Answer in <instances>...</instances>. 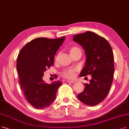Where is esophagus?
Returning <instances> with one entry per match:
<instances>
[{
  "label": "esophagus",
  "mask_w": 129,
  "mask_h": 129,
  "mask_svg": "<svg viewBox=\"0 0 129 129\" xmlns=\"http://www.w3.org/2000/svg\"><path fill=\"white\" fill-rule=\"evenodd\" d=\"M67 82H70V83L73 84V83H74V82H75L76 81L75 80H68Z\"/></svg>",
  "instance_id": "1"
}]
</instances>
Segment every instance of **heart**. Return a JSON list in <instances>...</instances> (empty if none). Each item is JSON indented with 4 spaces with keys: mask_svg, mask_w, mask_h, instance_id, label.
<instances>
[{
    "mask_svg": "<svg viewBox=\"0 0 129 129\" xmlns=\"http://www.w3.org/2000/svg\"><path fill=\"white\" fill-rule=\"evenodd\" d=\"M80 51V49L77 48L76 47H72L70 48V50H69V53L70 54H72L74 53H75L77 51ZM59 54H58L57 55H56L55 58V61L57 62L58 59H59ZM75 69H69L68 70H66L65 71H64L62 73V75L64 78H73L75 77Z\"/></svg>",
    "mask_w": 129,
    "mask_h": 129,
    "instance_id": "1",
    "label": "heart"
}]
</instances>
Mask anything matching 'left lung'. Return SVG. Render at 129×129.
Returning a JSON list of instances; mask_svg holds the SVG:
<instances>
[{"mask_svg":"<svg viewBox=\"0 0 129 129\" xmlns=\"http://www.w3.org/2000/svg\"><path fill=\"white\" fill-rule=\"evenodd\" d=\"M73 40L82 46L86 56L79 75L91 76L90 83L83 84L84 90L77 96L87 105H96L104 100L113 81L114 65L111 46L105 38L89 31L74 35Z\"/></svg>","mask_w":129,"mask_h":129,"instance_id":"left-lung-1","label":"left lung"}]
</instances>
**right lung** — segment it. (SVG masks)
<instances>
[{"instance_id":"obj_1","label":"right lung","mask_w":129,"mask_h":129,"mask_svg":"<svg viewBox=\"0 0 129 129\" xmlns=\"http://www.w3.org/2000/svg\"><path fill=\"white\" fill-rule=\"evenodd\" d=\"M64 39V37L35 39L26 44L18 55L16 67L20 87L27 102L37 109H44L52 104L62 84L59 80L48 84L43 77L47 68L53 66L54 55Z\"/></svg>"}]
</instances>
